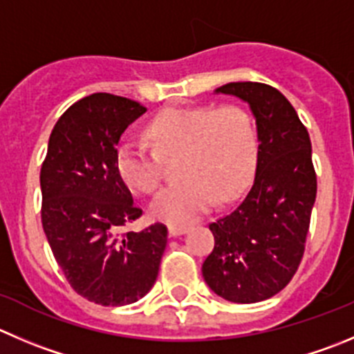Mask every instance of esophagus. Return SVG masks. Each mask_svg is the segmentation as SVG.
Segmentation results:
<instances>
[{
  "label": "esophagus",
  "mask_w": 354,
  "mask_h": 354,
  "mask_svg": "<svg viewBox=\"0 0 354 354\" xmlns=\"http://www.w3.org/2000/svg\"><path fill=\"white\" fill-rule=\"evenodd\" d=\"M187 231H189V225H175V224L168 225V234L174 238L180 236V234H186Z\"/></svg>",
  "instance_id": "esophagus-1"
}]
</instances>
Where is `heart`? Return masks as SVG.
<instances>
[{"mask_svg":"<svg viewBox=\"0 0 354 354\" xmlns=\"http://www.w3.org/2000/svg\"><path fill=\"white\" fill-rule=\"evenodd\" d=\"M154 149L139 142L118 147V174L127 186L144 194L160 187L161 157L183 153V183L168 186L151 205V214L168 224H187L203 215L215 200L240 196L257 161V132L247 109L224 106L170 107L147 124Z\"/></svg>","mask_w":354,"mask_h":354,"instance_id":"obj_1","label":"heart"}]
</instances>
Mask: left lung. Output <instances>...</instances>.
Returning <instances> with one entry per match:
<instances>
[{
  "mask_svg": "<svg viewBox=\"0 0 354 354\" xmlns=\"http://www.w3.org/2000/svg\"><path fill=\"white\" fill-rule=\"evenodd\" d=\"M215 93L250 106L257 124V168L243 200L208 225L215 245L201 272L222 299L252 304L283 290L304 255L316 200L311 140L292 104L272 86L236 82Z\"/></svg>",
  "mask_w": 354,
  "mask_h": 354,
  "instance_id": "left-lung-1",
  "label": "left lung"
}]
</instances>
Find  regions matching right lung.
Listing matches in <instances>:
<instances>
[{
    "label": "right lung",
    "instance_id": "1",
    "mask_svg": "<svg viewBox=\"0 0 354 354\" xmlns=\"http://www.w3.org/2000/svg\"><path fill=\"white\" fill-rule=\"evenodd\" d=\"M146 113L136 100L92 93L53 127L41 165V222L71 287L100 306H127L153 288L167 247V227L121 233L142 215L118 174L116 146Z\"/></svg>",
    "mask_w": 354,
    "mask_h": 354
}]
</instances>
